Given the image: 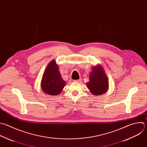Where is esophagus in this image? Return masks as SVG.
<instances>
[{
  "instance_id": "obj_1",
  "label": "esophagus",
  "mask_w": 147,
  "mask_h": 147,
  "mask_svg": "<svg viewBox=\"0 0 147 147\" xmlns=\"http://www.w3.org/2000/svg\"><path fill=\"white\" fill-rule=\"evenodd\" d=\"M74 81H76V82H80L82 81V78H80L78 80H74Z\"/></svg>"
}]
</instances>
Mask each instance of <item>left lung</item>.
<instances>
[{
    "label": "left lung",
    "instance_id": "left-lung-1",
    "mask_svg": "<svg viewBox=\"0 0 147 147\" xmlns=\"http://www.w3.org/2000/svg\"><path fill=\"white\" fill-rule=\"evenodd\" d=\"M86 85L90 92L95 95H100L106 92L109 88V80L100 65L93 67L90 73L89 81Z\"/></svg>",
    "mask_w": 147,
    "mask_h": 147
}]
</instances>
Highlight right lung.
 Masks as SVG:
<instances>
[{
	"mask_svg": "<svg viewBox=\"0 0 147 147\" xmlns=\"http://www.w3.org/2000/svg\"><path fill=\"white\" fill-rule=\"evenodd\" d=\"M65 83L55 61L53 60L48 64L44 73L41 82L42 90L48 94L57 95L62 90Z\"/></svg>",
	"mask_w": 147,
	"mask_h": 147,
	"instance_id": "add662e5",
	"label": "right lung"
}]
</instances>
